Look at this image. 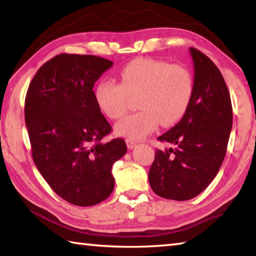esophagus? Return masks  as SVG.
<instances>
[{"label":"esophagus","instance_id":"obj_1","mask_svg":"<svg viewBox=\"0 0 256 256\" xmlns=\"http://www.w3.org/2000/svg\"><path fill=\"white\" fill-rule=\"evenodd\" d=\"M125 142H126V146H128V149H133L134 146H136V142H134L133 140H130V138H126V141H125Z\"/></svg>","mask_w":256,"mask_h":256}]
</instances>
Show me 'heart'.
I'll return each mask as SVG.
<instances>
[{
    "mask_svg": "<svg viewBox=\"0 0 256 256\" xmlns=\"http://www.w3.org/2000/svg\"><path fill=\"white\" fill-rule=\"evenodd\" d=\"M120 84L98 82L94 98L107 118L116 120L128 112L130 97L138 98V112L115 125L118 136L141 140L158 125L175 124L185 114L193 94V76L188 68L152 58H136L120 71Z\"/></svg>",
    "mask_w": 256,
    "mask_h": 256,
    "instance_id": "heart-1",
    "label": "heart"
}]
</instances>
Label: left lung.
Here are the masks:
<instances>
[{"mask_svg": "<svg viewBox=\"0 0 256 256\" xmlns=\"http://www.w3.org/2000/svg\"><path fill=\"white\" fill-rule=\"evenodd\" d=\"M193 94L182 120L158 138L172 148L156 150L149 183L157 196L186 201L203 192L219 172L232 126L228 88L216 64L193 47Z\"/></svg>", "mask_w": 256, "mask_h": 256, "instance_id": "8db88e82", "label": "left lung"}]
</instances>
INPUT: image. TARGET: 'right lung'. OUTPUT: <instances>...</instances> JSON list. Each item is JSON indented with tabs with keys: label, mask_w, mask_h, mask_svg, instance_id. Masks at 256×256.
<instances>
[{
	"label": "right lung",
	"mask_w": 256,
	"mask_h": 256,
	"mask_svg": "<svg viewBox=\"0 0 256 256\" xmlns=\"http://www.w3.org/2000/svg\"><path fill=\"white\" fill-rule=\"evenodd\" d=\"M112 64L94 55L60 54L37 71L26 96L34 164L52 190L74 206H94L110 196L112 164L128 150L120 138L102 142L112 126L92 89Z\"/></svg>",
	"instance_id": "obj_1"
}]
</instances>
